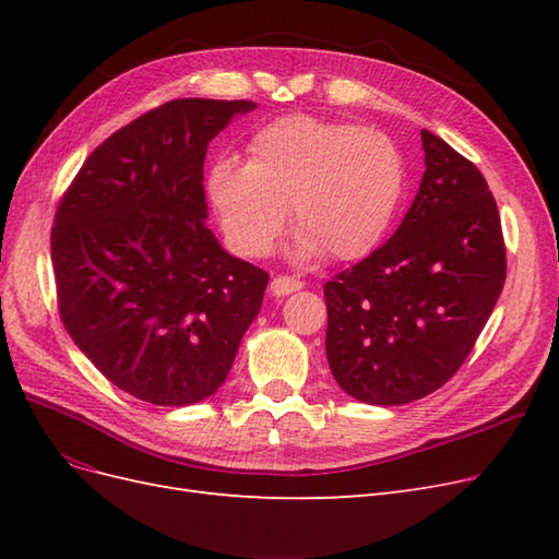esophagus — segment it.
Here are the masks:
<instances>
[{
  "instance_id": "1",
  "label": "esophagus",
  "mask_w": 559,
  "mask_h": 559,
  "mask_svg": "<svg viewBox=\"0 0 559 559\" xmlns=\"http://www.w3.org/2000/svg\"><path fill=\"white\" fill-rule=\"evenodd\" d=\"M300 289H302V282L296 277H289V275H280L270 282V292H273L275 296H289Z\"/></svg>"
}]
</instances>
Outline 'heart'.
Wrapping results in <instances>:
<instances>
[{
    "label": "heart",
    "mask_w": 559,
    "mask_h": 559,
    "mask_svg": "<svg viewBox=\"0 0 559 559\" xmlns=\"http://www.w3.org/2000/svg\"><path fill=\"white\" fill-rule=\"evenodd\" d=\"M405 191V160L389 134L308 114L284 116L247 142L245 167L218 160L207 200L228 245L263 259L292 214L302 257L357 261L392 226Z\"/></svg>",
    "instance_id": "b5f03b06"
}]
</instances>
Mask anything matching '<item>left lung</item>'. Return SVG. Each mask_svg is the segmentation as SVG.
<instances>
[{
    "label": "left lung",
    "mask_w": 559,
    "mask_h": 559,
    "mask_svg": "<svg viewBox=\"0 0 559 559\" xmlns=\"http://www.w3.org/2000/svg\"><path fill=\"white\" fill-rule=\"evenodd\" d=\"M427 170L403 224L324 284L326 357L354 399L401 405L441 389L506 282L497 200L468 158L421 130Z\"/></svg>",
    "instance_id": "1"
}]
</instances>
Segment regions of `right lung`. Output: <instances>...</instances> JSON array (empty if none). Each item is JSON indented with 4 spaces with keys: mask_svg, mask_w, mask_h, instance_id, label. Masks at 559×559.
<instances>
[{
    "mask_svg": "<svg viewBox=\"0 0 559 559\" xmlns=\"http://www.w3.org/2000/svg\"><path fill=\"white\" fill-rule=\"evenodd\" d=\"M247 99L183 97L99 144L50 228L60 319L118 389L189 405L224 384L270 275L207 228V144Z\"/></svg>",
    "mask_w": 559,
    "mask_h": 559,
    "instance_id": "add662e5",
    "label": "right lung"
}]
</instances>
